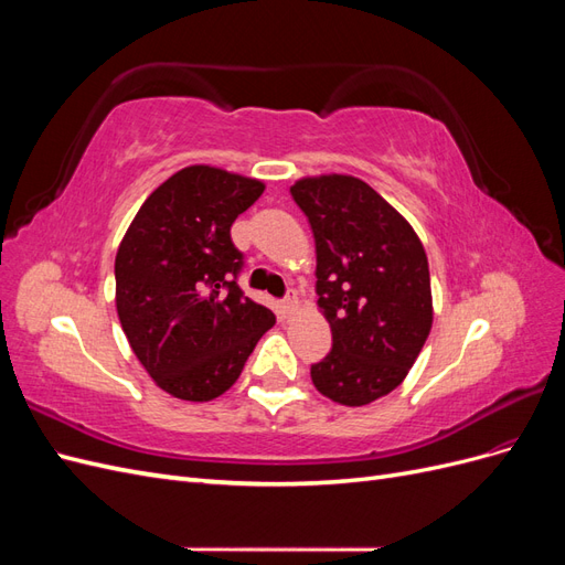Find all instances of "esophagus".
I'll return each mask as SVG.
<instances>
[{"label": "esophagus", "instance_id": "obj_1", "mask_svg": "<svg viewBox=\"0 0 565 565\" xmlns=\"http://www.w3.org/2000/svg\"><path fill=\"white\" fill-rule=\"evenodd\" d=\"M297 306H299V301H297L295 297H287V299L282 301V313H285V316H292V313L297 311Z\"/></svg>", "mask_w": 565, "mask_h": 565}]
</instances>
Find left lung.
I'll return each mask as SVG.
<instances>
[{
  "mask_svg": "<svg viewBox=\"0 0 565 565\" xmlns=\"http://www.w3.org/2000/svg\"><path fill=\"white\" fill-rule=\"evenodd\" d=\"M316 237V292L332 351L311 365L330 401L361 407L407 377L431 332L429 262L407 218L349 174L289 188Z\"/></svg>",
  "mask_w": 565,
  "mask_h": 565,
  "instance_id": "1",
  "label": "left lung"
}]
</instances>
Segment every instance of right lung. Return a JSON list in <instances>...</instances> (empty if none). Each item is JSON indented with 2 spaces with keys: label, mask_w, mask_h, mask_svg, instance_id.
Returning <instances> with one entry per match:
<instances>
[{
  "label": "right lung",
  "mask_w": 565,
  "mask_h": 565,
  "mask_svg": "<svg viewBox=\"0 0 565 565\" xmlns=\"http://www.w3.org/2000/svg\"><path fill=\"white\" fill-rule=\"evenodd\" d=\"M264 181L191 164L148 195L115 256V303L131 351L169 396L204 403L226 393L256 341L276 324L237 287L243 254L233 221Z\"/></svg>",
  "instance_id": "right-lung-1"
}]
</instances>
